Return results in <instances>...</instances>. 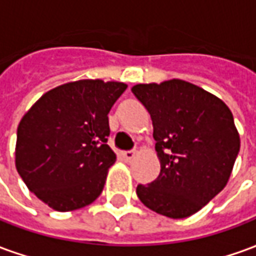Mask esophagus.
I'll return each instance as SVG.
<instances>
[{
	"instance_id": "34e87169",
	"label": "esophagus",
	"mask_w": 256,
	"mask_h": 256,
	"mask_svg": "<svg viewBox=\"0 0 256 256\" xmlns=\"http://www.w3.org/2000/svg\"><path fill=\"white\" fill-rule=\"evenodd\" d=\"M122 156L126 160H132L134 156H136V152H134V150H123Z\"/></svg>"
}]
</instances>
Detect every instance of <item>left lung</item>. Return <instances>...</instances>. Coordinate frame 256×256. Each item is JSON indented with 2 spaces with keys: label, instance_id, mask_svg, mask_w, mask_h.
Instances as JSON below:
<instances>
[{
  "label": "left lung",
  "instance_id": "8db88e82",
  "mask_svg": "<svg viewBox=\"0 0 256 256\" xmlns=\"http://www.w3.org/2000/svg\"><path fill=\"white\" fill-rule=\"evenodd\" d=\"M132 92L154 123L160 174L137 186L144 206L180 220L225 188L240 150L233 115L218 97L181 79L140 84Z\"/></svg>",
  "mask_w": 256,
  "mask_h": 256
}]
</instances>
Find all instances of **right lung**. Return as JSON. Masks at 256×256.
<instances>
[{
    "label": "right lung",
    "instance_id": "1",
    "mask_svg": "<svg viewBox=\"0 0 256 256\" xmlns=\"http://www.w3.org/2000/svg\"><path fill=\"white\" fill-rule=\"evenodd\" d=\"M128 84L82 79L42 96L20 120L16 168L27 188L56 211L93 203L116 156L108 114Z\"/></svg>",
    "mask_w": 256,
    "mask_h": 256
}]
</instances>
